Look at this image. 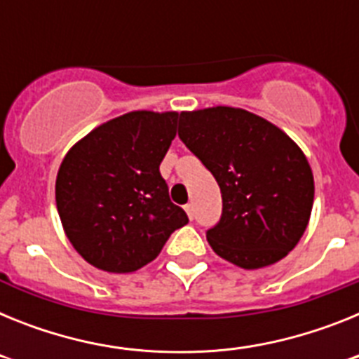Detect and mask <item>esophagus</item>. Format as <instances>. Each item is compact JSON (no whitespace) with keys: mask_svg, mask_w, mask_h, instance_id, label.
Segmentation results:
<instances>
[{"mask_svg":"<svg viewBox=\"0 0 359 359\" xmlns=\"http://www.w3.org/2000/svg\"><path fill=\"white\" fill-rule=\"evenodd\" d=\"M185 212H187V215H189L190 221H192V219H194V205H192V203L185 205Z\"/></svg>","mask_w":359,"mask_h":359,"instance_id":"34e87169","label":"esophagus"}]
</instances>
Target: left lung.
Segmentation results:
<instances>
[{"label":"left lung","mask_w":359,"mask_h":359,"mask_svg":"<svg viewBox=\"0 0 359 359\" xmlns=\"http://www.w3.org/2000/svg\"><path fill=\"white\" fill-rule=\"evenodd\" d=\"M180 138L223 196L221 221L207 231L212 250L243 269L284 259L304 236L315 199L302 149L275 123L230 106L183 111Z\"/></svg>","instance_id":"left-lung-1"}]
</instances>
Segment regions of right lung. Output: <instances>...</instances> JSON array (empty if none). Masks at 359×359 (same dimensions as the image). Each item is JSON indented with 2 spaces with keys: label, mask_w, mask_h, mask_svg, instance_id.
Instances as JSON below:
<instances>
[{
  "label": "right lung",
  "mask_w": 359,
  "mask_h": 359,
  "mask_svg": "<svg viewBox=\"0 0 359 359\" xmlns=\"http://www.w3.org/2000/svg\"><path fill=\"white\" fill-rule=\"evenodd\" d=\"M177 118V111H131L100 123L62 158L57 212L73 248L95 268H144L189 223L160 174Z\"/></svg>",
  "instance_id": "right-lung-1"
}]
</instances>
